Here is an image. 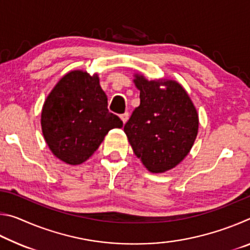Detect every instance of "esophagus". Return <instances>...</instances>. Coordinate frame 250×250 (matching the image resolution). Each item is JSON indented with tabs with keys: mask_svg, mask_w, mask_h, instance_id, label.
<instances>
[{
	"mask_svg": "<svg viewBox=\"0 0 250 250\" xmlns=\"http://www.w3.org/2000/svg\"><path fill=\"white\" fill-rule=\"evenodd\" d=\"M120 118H121L122 122H124V124H125V122L128 121V119H129V112L125 111V113H122V115L120 116Z\"/></svg>",
	"mask_w": 250,
	"mask_h": 250,
	"instance_id": "obj_1",
	"label": "esophagus"
}]
</instances>
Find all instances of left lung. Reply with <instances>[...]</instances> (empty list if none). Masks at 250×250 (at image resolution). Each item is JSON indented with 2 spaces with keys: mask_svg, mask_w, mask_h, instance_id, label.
<instances>
[{
  "mask_svg": "<svg viewBox=\"0 0 250 250\" xmlns=\"http://www.w3.org/2000/svg\"><path fill=\"white\" fill-rule=\"evenodd\" d=\"M133 82L140 90V105L124 130L134 154L147 170L167 172L192 149L198 131L196 108L175 80H147L137 74Z\"/></svg>",
  "mask_w": 250,
  "mask_h": 250,
  "instance_id": "left-lung-1",
  "label": "left lung"
}]
</instances>
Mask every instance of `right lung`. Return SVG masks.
Wrapping results in <instances>:
<instances>
[{"mask_svg": "<svg viewBox=\"0 0 250 250\" xmlns=\"http://www.w3.org/2000/svg\"><path fill=\"white\" fill-rule=\"evenodd\" d=\"M41 125L53 154L70 166L87 161L110 130L124 125L109 112L98 75L83 70L69 71L56 83L44 103Z\"/></svg>", "mask_w": 250, "mask_h": 250, "instance_id": "right-lung-1", "label": "right lung"}]
</instances>
